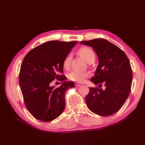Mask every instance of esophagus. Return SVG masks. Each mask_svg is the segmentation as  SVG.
Returning a JSON list of instances; mask_svg holds the SVG:
<instances>
[{"label":"esophagus","mask_w":145,"mask_h":145,"mask_svg":"<svg viewBox=\"0 0 145 145\" xmlns=\"http://www.w3.org/2000/svg\"><path fill=\"white\" fill-rule=\"evenodd\" d=\"M75 86H76V87H79V86H80V84H79V83H76Z\"/></svg>","instance_id":"34e87169"}]
</instances>
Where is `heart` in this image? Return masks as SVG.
Wrapping results in <instances>:
<instances>
[{
	"instance_id": "1",
	"label": "heart",
	"mask_w": 145,
	"mask_h": 145,
	"mask_svg": "<svg viewBox=\"0 0 145 145\" xmlns=\"http://www.w3.org/2000/svg\"><path fill=\"white\" fill-rule=\"evenodd\" d=\"M82 57L88 63H90L95 60V55L94 51L88 47H82L78 51ZM72 56L71 54L68 55L65 59L63 66V68L67 69L69 68L71 65ZM89 77V73L88 72H80L78 71H72L68 74V78L74 82L82 83L85 82L86 78Z\"/></svg>"
}]
</instances>
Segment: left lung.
Returning a JSON list of instances; mask_svg holds the SVG:
<instances>
[{"label":"left lung","mask_w":145,"mask_h":145,"mask_svg":"<svg viewBox=\"0 0 145 145\" xmlns=\"http://www.w3.org/2000/svg\"><path fill=\"white\" fill-rule=\"evenodd\" d=\"M80 43L93 48L99 59L91 81L95 85L103 83L105 86L104 90L89 88L85 98L87 106L99 116L114 114L124 105L131 91L133 71L128 57L106 39H95Z\"/></svg>","instance_id":"8db88e82"}]
</instances>
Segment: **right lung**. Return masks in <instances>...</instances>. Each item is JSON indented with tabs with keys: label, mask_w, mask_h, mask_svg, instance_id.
Listing matches in <instances>:
<instances>
[{
	"label": "right lung",
	"mask_w": 145,
	"mask_h": 145,
	"mask_svg": "<svg viewBox=\"0 0 145 145\" xmlns=\"http://www.w3.org/2000/svg\"><path fill=\"white\" fill-rule=\"evenodd\" d=\"M78 42L52 40L31 50L22 63L19 85L24 102L34 117L43 121H51L61 115L65 107V95L74 88L73 82L59 74L63 71L65 59ZM56 78L64 81L59 88L51 87Z\"/></svg>",
	"instance_id": "obj_1"
}]
</instances>
